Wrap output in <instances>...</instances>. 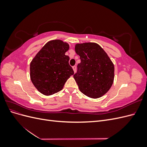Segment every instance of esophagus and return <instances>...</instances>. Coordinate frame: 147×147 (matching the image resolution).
Here are the masks:
<instances>
[{"label": "esophagus", "instance_id": "34e87169", "mask_svg": "<svg viewBox=\"0 0 147 147\" xmlns=\"http://www.w3.org/2000/svg\"><path fill=\"white\" fill-rule=\"evenodd\" d=\"M72 69H73V70H74V72L75 73V72H76V69H77L76 66H75V65L73 66V67H72Z\"/></svg>", "mask_w": 147, "mask_h": 147}]
</instances>
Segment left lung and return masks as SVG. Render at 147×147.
Instances as JSON below:
<instances>
[{
	"label": "left lung",
	"mask_w": 147,
	"mask_h": 147,
	"mask_svg": "<svg viewBox=\"0 0 147 147\" xmlns=\"http://www.w3.org/2000/svg\"><path fill=\"white\" fill-rule=\"evenodd\" d=\"M75 51L81 63L74 78L83 94L92 99L105 94L112 86L115 67L99 45L93 42L77 43Z\"/></svg>",
	"instance_id": "obj_1"
}]
</instances>
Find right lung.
Segmentation results:
<instances>
[{
  "label": "right lung",
  "instance_id": "1",
  "mask_svg": "<svg viewBox=\"0 0 147 147\" xmlns=\"http://www.w3.org/2000/svg\"><path fill=\"white\" fill-rule=\"evenodd\" d=\"M69 45L61 40L49 41L30 64V77L34 86L45 96H51L63 90L66 81L74 72L65 52Z\"/></svg>",
  "mask_w": 147,
  "mask_h": 147
}]
</instances>
